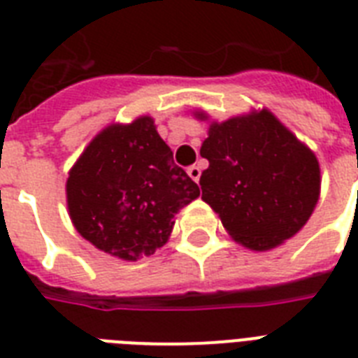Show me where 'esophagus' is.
I'll return each mask as SVG.
<instances>
[{"instance_id": "obj_1", "label": "esophagus", "mask_w": 358, "mask_h": 358, "mask_svg": "<svg viewBox=\"0 0 358 358\" xmlns=\"http://www.w3.org/2000/svg\"><path fill=\"white\" fill-rule=\"evenodd\" d=\"M187 174L191 176V180H195L196 184H199V180H201V167L199 165H191V167H187Z\"/></svg>"}]
</instances>
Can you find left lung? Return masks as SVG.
<instances>
[{
  "mask_svg": "<svg viewBox=\"0 0 358 358\" xmlns=\"http://www.w3.org/2000/svg\"><path fill=\"white\" fill-rule=\"evenodd\" d=\"M196 119H208L196 113ZM201 156L202 201L232 238L269 250L306 224L320 199V163L267 109L212 122Z\"/></svg>",
  "mask_w": 358,
  "mask_h": 358,
  "instance_id": "8db88e82",
  "label": "left lung"
}]
</instances>
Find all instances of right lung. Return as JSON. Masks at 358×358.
<instances>
[{
	"instance_id": "1",
	"label": "right lung",
	"mask_w": 358,
	"mask_h": 358,
	"mask_svg": "<svg viewBox=\"0 0 358 358\" xmlns=\"http://www.w3.org/2000/svg\"><path fill=\"white\" fill-rule=\"evenodd\" d=\"M199 195L150 117L102 129L66 180L76 230L96 249L131 262L167 243L174 213Z\"/></svg>"
}]
</instances>
